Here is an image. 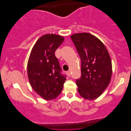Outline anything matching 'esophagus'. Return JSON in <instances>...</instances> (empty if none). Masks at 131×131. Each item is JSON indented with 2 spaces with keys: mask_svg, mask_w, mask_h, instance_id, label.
Wrapping results in <instances>:
<instances>
[{
  "mask_svg": "<svg viewBox=\"0 0 131 131\" xmlns=\"http://www.w3.org/2000/svg\"><path fill=\"white\" fill-rule=\"evenodd\" d=\"M67 74L69 77L70 76H71V71H67Z\"/></svg>",
  "mask_w": 131,
  "mask_h": 131,
  "instance_id": "1",
  "label": "esophagus"
}]
</instances>
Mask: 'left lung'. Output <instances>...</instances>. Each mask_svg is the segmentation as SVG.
<instances>
[{
    "label": "left lung",
    "mask_w": 131,
    "mask_h": 131,
    "mask_svg": "<svg viewBox=\"0 0 131 131\" xmlns=\"http://www.w3.org/2000/svg\"><path fill=\"white\" fill-rule=\"evenodd\" d=\"M71 39L81 60V77L76 82L78 92L86 100L96 99L110 82V55L103 43L90 33H75Z\"/></svg>",
    "instance_id": "left-lung-1"
}]
</instances>
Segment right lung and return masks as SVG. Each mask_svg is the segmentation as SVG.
<instances>
[{
	"label": "right lung",
	"mask_w": 131,
	"mask_h": 131,
	"mask_svg": "<svg viewBox=\"0 0 131 131\" xmlns=\"http://www.w3.org/2000/svg\"><path fill=\"white\" fill-rule=\"evenodd\" d=\"M64 38L61 36L47 34L37 40L30 53L27 74L34 91L46 100L57 98L61 92L66 76L61 69L55 52Z\"/></svg>",
	"instance_id": "add662e5"
}]
</instances>
